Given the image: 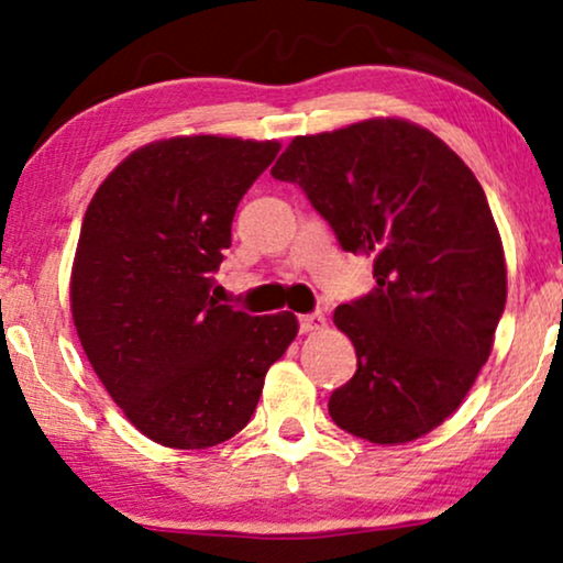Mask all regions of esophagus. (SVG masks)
<instances>
[{
	"instance_id": "esophagus-1",
	"label": "esophagus",
	"mask_w": 563,
	"mask_h": 563,
	"mask_svg": "<svg viewBox=\"0 0 563 563\" xmlns=\"http://www.w3.org/2000/svg\"><path fill=\"white\" fill-rule=\"evenodd\" d=\"M325 325L323 313H305L300 316V331L302 334H310V331H321Z\"/></svg>"
}]
</instances>
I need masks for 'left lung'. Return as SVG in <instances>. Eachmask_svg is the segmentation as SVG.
Masks as SVG:
<instances>
[{
    "instance_id": "obj_1",
    "label": "left lung",
    "mask_w": 563,
    "mask_h": 563,
    "mask_svg": "<svg viewBox=\"0 0 563 563\" xmlns=\"http://www.w3.org/2000/svg\"><path fill=\"white\" fill-rule=\"evenodd\" d=\"M271 175L300 185L342 250L373 261V292L334 313L357 371L331 394V420L373 443L439 428L473 388L506 305L481 183L441 137L405 120L295 137Z\"/></svg>"
}]
</instances>
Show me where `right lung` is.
Instances as JSON below:
<instances>
[{
    "label": "right lung",
    "instance_id": "right-lung-1",
    "mask_svg": "<svg viewBox=\"0 0 563 563\" xmlns=\"http://www.w3.org/2000/svg\"><path fill=\"white\" fill-rule=\"evenodd\" d=\"M276 141L192 135L137 148L103 179L75 250L73 321L128 420L172 449H208L253 418L292 313L213 300L240 200Z\"/></svg>",
    "mask_w": 563,
    "mask_h": 563
}]
</instances>
